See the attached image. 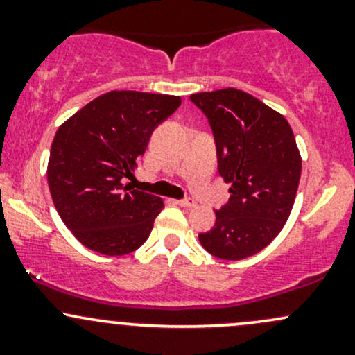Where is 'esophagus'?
Here are the masks:
<instances>
[{"label":"esophagus","mask_w":355,"mask_h":355,"mask_svg":"<svg viewBox=\"0 0 355 355\" xmlns=\"http://www.w3.org/2000/svg\"><path fill=\"white\" fill-rule=\"evenodd\" d=\"M178 205L185 207V209H191V207H195V202L190 200V198H183V200H178Z\"/></svg>","instance_id":"esophagus-1"}]
</instances>
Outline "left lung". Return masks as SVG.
Returning a JSON list of instances; mask_svg holds the SVG:
<instances>
[{
  "instance_id": "8db88e82",
  "label": "left lung",
  "mask_w": 355,
  "mask_h": 355,
  "mask_svg": "<svg viewBox=\"0 0 355 355\" xmlns=\"http://www.w3.org/2000/svg\"><path fill=\"white\" fill-rule=\"evenodd\" d=\"M190 100L209 118L218 173L230 183L229 202L198 240L217 259H247L280 234L294 207L302 170L294 132L280 113L242 89L195 93Z\"/></svg>"
}]
</instances>
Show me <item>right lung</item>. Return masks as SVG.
<instances>
[{"instance_id": "obj_1", "label": "right lung", "mask_w": 355, "mask_h": 355, "mask_svg": "<svg viewBox=\"0 0 355 355\" xmlns=\"http://www.w3.org/2000/svg\"><path fill=\"white\" fill-rule=\"evenodd\" d=\"M182 98L132 89L98 96L60 126L48 162L50 193L85 247L118 257L145 243L164 200L133 190L137 160Z\"/></svg>"}]
</instances>
